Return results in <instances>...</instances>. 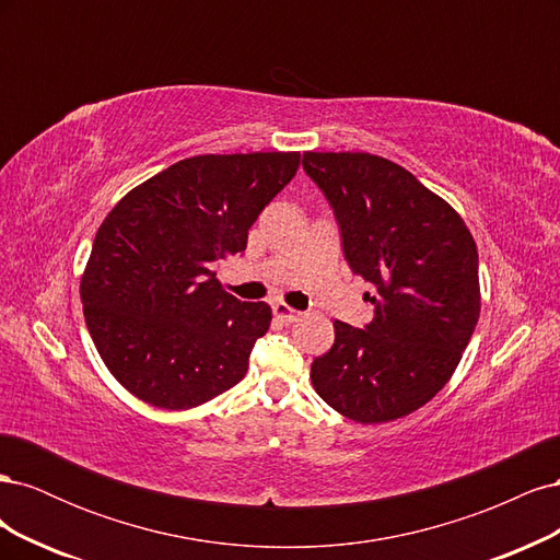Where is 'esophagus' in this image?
<instances>
[{"label":"esophagus","instance_id":"1","mask_svg":"<svg viewBox=\"0 0 560 560\" xmlns=\"http://www.w3.org/2000/svg\"><path fill=\"white\" fill-rule=\"evenodd\" d=\"M273 315L282 322V325H292V322H296L299 319V311H294V308H290L287 306V303H276L273 306Z\"/></svg>","mask_w":560,"mask_h":560}]
</instances>
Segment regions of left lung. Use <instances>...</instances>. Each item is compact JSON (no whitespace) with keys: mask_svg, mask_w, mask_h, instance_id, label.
I'll return each instance as SVG.
<instances>
[{"mask_svg":"<svg viewBox=\"0 0 560 560\" xmlns=\"http://www.w3.org/2000/svg\"><path fill=\"white\" fill-rule=\"evenodd\" d=\"M303 171L374 303L364 329L334 322V346L311 364L315 393L364 425L409 416L448 383L477 327V243L446 200L393 161L306 151Z\"/></svg>","mask_w":560,"mask_h":560,"instance_id":"left-lung-1","label":"left lung"}]
</instances>
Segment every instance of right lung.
<instances>
[{"instance_id": "1", "label": "right lung", "mask_w": 560, "mask_h": 560, "mask_svg": "<svg viewBox=\"0 0 560 560\" xmlns=\"http://www.w3.org/2000/svg\"><path fill=\"white\" fill-rule=\"evenodd\" d=\"M299 161L296 151L184 159L116 202L95 233L81 303L100 358L128 393L182 411L243 381L270 306L226 294L217 264L245 252Z\"/></svg>"}]
</instances>
